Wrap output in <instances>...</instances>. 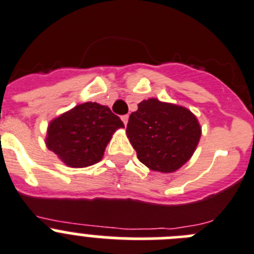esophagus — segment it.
<instances>
[{"label": "esophagus", "mask_w": 254, "mask_h": 254, "mask_svg": "<svg viewBox=\"0 0 254 254\" xmlns=\"http://www.w3.org/2000/svg\"><path fill=\"white\" fill-rule=\"evenodd\" d=\"M122 120H123V123H124V124L127 125V122H129V115H123L122 116Z\"/></svg>", "instance_id": "1"}]
</instances>
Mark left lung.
<instances>
[{"instance_id": "1", "label": "left lung", "mask_w": 254, "mask_h": 254, "mask_svg": "<svg viewBox=\"0 0 254 254\" xmlns=\"http://www.w3.org/2000/svg\"><path fill=\"white\" fill-rule=\"evenodd\" d=\"M127 135L144 166L172 173L192 157L201 138V127L186 107L148 99L130 115Z\"/></svg>"}]
</instances>
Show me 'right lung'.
I'll use <instances>...</instances> for the list:
<instances>
[{"mask_svg": "<svg viewBox=\"0 0 254 254\" xmlns=\"http://www.w3.org/2000/svg\"><path fill=\"white\" fill-rule=\"evenodd\" d=\"M120 127L124 124L109 107L84 102L49 123L45 144L65 166L84 168L101 161L106 145Z\"/></svg>", "mask_w": 254, "mask_h": 254, "instance_id": "obj_1", "label": "right lung"}]
</instances>
